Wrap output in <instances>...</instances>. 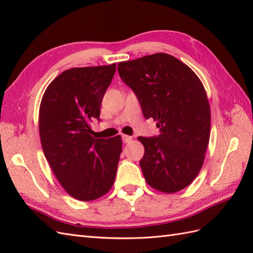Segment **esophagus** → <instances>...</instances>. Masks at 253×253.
<instances>
[{
	"instance_id": "esophagus-1",
	"label": "esophagus",
	"mask_w": 253,
	"mask_h": 253,
	"mask_svg": "<svg viewBox=\"0 0 253 253\" xmlns=\"http://www.w3.org/2000/svg\"><path fill=\"white\" fill-rule=\"evenodd\" d=\"M122 139H123V141L125 142V143H128V142H130L131 140H132V137H130V136H127V135H123L122 136Z\"/></svg>"
}]
</instances>
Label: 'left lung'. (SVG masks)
I'll use <instances>...</instances> for the list:
<instances>
[{
  "mask_svg": "<svg viewBox=\"0 0 253 253\" xmlns=\"http://www.w3.org/2000/svg\"><path fill=\"white\" fill-rule=\"evenodd\" d=\"M122 80L133 90L143 116L157 121L158 137H138L147 184L165 193L184 189L200 171L210 140L211 111L201 80L166 53L118 63Z\"/></svg>",
  "mask_w": 253,
  "mask_h": 253,
  "instance_id": "8db88e82",
  "label": "left lung"
}]
</instances>
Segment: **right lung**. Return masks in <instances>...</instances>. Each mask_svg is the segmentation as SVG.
<instances>
[{"mask_svg":"<svg viewBox=\"0 0 253 253\" xmlns=\"http://www.w3.org/2000/svg\"><path fill=\"white\" fill-rule=\"evenodd\" d=\"M116 71L107 66L67 69L47 85L39 110L45 158L69 196L92 201L110 191L122 153V137L93 138L90 124Z\"/></svg>","mask_w":253,"mask_h":253,"instance_id":"add662e5","label":"right lung"}]
</instances>
